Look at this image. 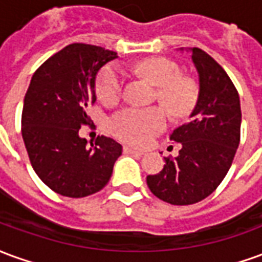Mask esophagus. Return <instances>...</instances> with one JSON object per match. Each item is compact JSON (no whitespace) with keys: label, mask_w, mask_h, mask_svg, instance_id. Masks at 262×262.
Masks as SVG:
<instances>
[{"label":"esophagus","mask_w":262,"mask_h":262,"mask_svg":"<svg viewBox=\"0 0 262 262\" xmlns=\"http://www.w3.org/2000/svg\"><path fill=\"white\" fill-rule=\"evenodd\" d=\"M125 151L127 154H137V156H143L144 154V151H142V150H137V148L130 147V146H126Z\"/></svg>","instance_id":"34e87169"}]
</instances>
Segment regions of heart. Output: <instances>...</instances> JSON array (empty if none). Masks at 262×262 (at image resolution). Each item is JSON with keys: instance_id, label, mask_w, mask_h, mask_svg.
Returning <instances> with one entry per match:
<instances>
[{"instance_id": "b5f03b06", "label": "heart", "mask_w": 262, "mask_h": 262, "mask_svg": "<svg viewBox=\"0 0 262 262\" xmlns=\"http://www.w3.org/2000/svg\"><path fill=\"white\" fill-rule=\"evenodd\" d=\"M136 71L157 85V97L171 116L185 118L198 99L196 84L182 77L176 61L165 57H150L136 64ZM98 98L103 103L119 101L123 91V73L118 66H108L99 73L95 84ZM167 125V114L160 106L126 108L112 116L109 127L115 136L136 146H143L163 130Z\"/></svg>"}]
</instances>
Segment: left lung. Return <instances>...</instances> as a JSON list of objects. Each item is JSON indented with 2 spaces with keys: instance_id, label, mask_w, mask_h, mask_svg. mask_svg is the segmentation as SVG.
<instances>
[{
  "instance_id": "obj_1",
  "label": "left lung",
  "mask_w": 262,
  "mask_h": 262,
  "mask_svg": "<svg viewBox=\"0 0 262 262\" xmlns=\"http://www.w3.org/2000/svg\"><path fill=\"white\" fill-rule=\"evenodd\" d=\"M199 95L189 122L170 135L181 144L178 157H164V168L147 176L156 196L171 205H192L208 198L230 170L240 143L242 108L236 86L206 52L192 48Z\"/></svg>"
}]
</instances>
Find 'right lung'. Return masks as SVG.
Instances as JSON below:
<instances>
[{
	"label": "right lung",
	"mask_w": 262,
	"mask_h": 262,
	"mask_svg": "<svg viewBox=\"0 0 262 262\" xmlns=\"http://www.w3.org/2000/svg\"><path fill=\"white\" fill-rule=\"evenodd\" d=\"M118 57L99 46L73 43L49 57L32 77L22 109V139L37 177L52 191L84 198L101 191L114 171L122 146L98 136L86 146L78 136L91 125L99 70Z\"/></svg>",
	"instance_id": "right-lung-1"
}]
</instances>
